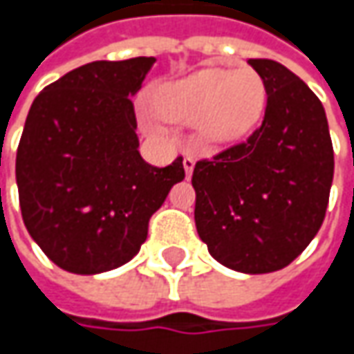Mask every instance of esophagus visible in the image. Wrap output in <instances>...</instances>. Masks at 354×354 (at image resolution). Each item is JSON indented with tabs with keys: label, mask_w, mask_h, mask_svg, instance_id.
<instances>
[{
	"label": "esophagus",
	"mask_w": 354,
	"mask_h": 354,
	"mask_svg": "<svg viewBox=\"0 0 354 354\" xmlns=\"http://www.w3.org/2000/svg\"><path fill=\"white\" fill-rule=\"evenodd\" d=\"M183 167H185V173H187V177H191V173H193V167H195V157L185 156L183 157Z\"/></svg>",
	"instance_id": "1"
}]
</instances>
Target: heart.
I'll use <instances>...</instances> for the list:
<instances>
[{
	"instance_id": "heart-1",
	"label": "heart",
	"mask_w": 354,
	"mask_h": 354,
	"mask_svg": "<svg viewBox=\"0 0 354 354\" xmlns=\"http://www.w3.org/2000/svg\"><path fill=\"white\" fill-rule=\"evenodd\" d=\"M264 100V82L254 71L209 66L161 86L156 110L173 124H201L211 143H232L256 124Z\"/></svg>"
}]
</instances>
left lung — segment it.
<instances>
[{
  "mask_svg": "<svg viewBox=\"0 0 354 354\" xmlns=\"http://www.w3.org/2000/svg\"><path fill=\"white\" fill-rule=\"evenodd\" d=\"M264 120L244 142L195 163V225L214 260L244 274L281 270L319 232L333 183L321 100L283 64L250 59Z\"/></svg>",
  "mask_w": 354,
  "mask_h": 354,
  "instance_id": "obj_1",
  "label": "left lung"
}]
</instances>
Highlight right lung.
<instances>
[{
	"label": "right lung",
	"mask_w": 354,
	"mask_h": 354,
	"mask_svg": "<svg viewBox=\"0 0 354 354\" xmlns=\"http://www.w3.org/2000/svg\"><path fill=\"white\" fill-rule=\"evenodd\" d=\"M153 62L82 64L31 104L15 159L21 216L66 272L90 276L129 262L151 214L185 179L183 157L153 167L138 151L131 94Z\"/></svg>",
	"instance_id": "1"
}]
</instances>
